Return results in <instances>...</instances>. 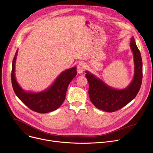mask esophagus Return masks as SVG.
I'll list each match as a JSON object with an SVG mask.
<instances>
[{
	"instance_id": "esophagus-1",
	"label": "esophagus",
	"mask_w": 153,
	"mask_h": 153,
	"mask_svg": "<svg viewBox=\"0 0 153 153\" xmlns=\"http://www.w3.org/2000/svg\"><path fill=\"white\" fill-rule=\"evenodd\" d=\"M85 69V64L84 62H80L77 66V71L79 74H81Z\"/></svg>"
}]
</instances>
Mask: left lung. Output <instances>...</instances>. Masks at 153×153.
Listing matches in <instances>:
<instances>
[{
    "mask_svg": "<svg viewBox=\"0 0 153 153\" xmlns=\"http://www.w3.org/2000/svg\"><path fill=\"white\" fill-rule=\"evenodd\" d=\"M130 47L134 56V75L132 82L126 89H115L89 72L85 71V77L89 85V98L97 108L107 112L115 111L127 105L138 94L142 83L143 62L140 51L133 37L131 38Z\"/></svg>",
    "mask_w": 153,
    "mask_h": 153,
    "instance_id": "obj_1",
    "label": "left lung"
}]
</instances>
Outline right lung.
<instances>
[{
	"instance_id": "add662e5",
	"label": "right lung",
	"mask_w": 153,
	"mask_h": 153,
	"mask_svg": "<svg viewBox=\"0 0 153 153\" xmlns=\"http://www.w3.org/2000/svg\"><path fill=\"white\" fill-rule=\"evenodd\" d=\"M18 53H15L12 61L11 80L13 89L18 98L30 109L40 114H46L58 109L65 100L68 87L77 74L76 68L63 71L52 85L47 90L31 93L23 91L15 77V64Z\"/></svg>"
}]
</instances>
